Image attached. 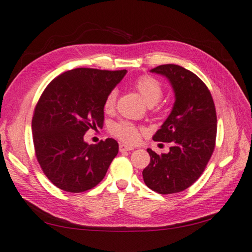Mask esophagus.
Listing matches in <instances>:
<instances>
[{
	"label": "esophagus",
	"instance_id": "obj_1",
	"mask_svg": "<svg viewBox=\"0 0 252 252\" xmlns=\"http://www.w3.org/2000/svg\"><path fill=\"white\" fill-rule=\"evenodd\" d=\"M133 150V147L127 146V145H120V151L121 152H125V151H131Z\"/></svg>",
	"mask_w": 252,
	"mask_h": 252
}]
</instances>
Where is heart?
Wrapping results in <instances>:
<instances>
[{
	"mask_svg": "<svg viewBox=\"0 0 252 252\" xmlns=\"http://www.w3.org/2000/svg\"><path fill=\"white\" fill-rule=\"evenodd\" d=\"M136 89L139 91V94L146 101L148 105H155L162 99L163 88L158 81L153 78L152 76H141L135 84ZM117 91L112 90L107 94L104 101V110L110 113L114 110L116 103ZM111 132L113 136L119 138L120 140L127 143H135L138 141L140 136V129L137 126L129 122H119L111 126Z\"/></svg>",
	"mask_w": 252,
	"mask_h": 252,
	"instance_id": "b5f03b06",
	"label": "heart"
}]
</instances>
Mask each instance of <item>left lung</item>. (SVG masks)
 Masks as SVG:
<instances>
[{
    "mask_svg": "<svg viewBox=\"0 0 252 252\" xmlns=\"http://www.w3.org/2000/svg\"><path fill=\"white\" fill-rule=\"evenodd\" d=\"M150 71L166 77L175 94L171 114L152 137L173 147L161 156L147 149L150 164L142 172L143 182L158 193L181 192L201 176L214 151V102L203 81L182 66L160 65Z\"/></svg>",
    "mask_w": 252,
    "mask_h": 252,
    "instance_id": "1",
    "label": "left lung"
}]
</instances>
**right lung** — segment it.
<instances>
[{
    "instance_id": "1",
    "label": "right lung",
    "mask_w": 252,
    "mask_h": 252,
    "mask_svg": "<svg viewBox=\"0 0 252 252\" xmlns=\"http://www.w3.org/2000/svg\"><path fill=\"white\" fill-rule=\"evenodd\" d=\"M127 70L75 68L54 78L34 109L35 157L50 182L67 192H83L104 178L119 153L112 138L97 145L84 140L90 128L103 127L104 101Z\"/></svg>"
}]
</instances>
